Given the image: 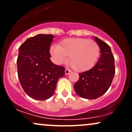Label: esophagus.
<instances>
[{"label":"esophagus","instance_id":"34e87169","mask_svg":"<svg viewBox=\"0 0 132 132\" xmlns=\"http://www.w3.org/2000/svg\"><path fill=\"white\" fill-rule=\"evenodd\" d=\"M70 72H71L70 69H65V75H69V74L70 73Z\"/></svg>","mask_w":132,"mask_h":132}]
</instances>
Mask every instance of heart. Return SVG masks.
<instances>
[{
  "label": "heart",
  "mask_w": 132,
  "mask_h": 132,
  "mask_svg": "<svg viewBox=\"0 0 132 132\" xmlns=\"http://www.w3.org/2000/svg\"><path fill=\"white\" fill-rule=\"evenodd\" d=\"M56 64H61L69 56V63L77 72L88 71L94 66L100 54V47L93 40L66 38L59 45H53L50 50Z\"/></svg>",
  "instance_id": "b5f03b06"
}]
</instances>
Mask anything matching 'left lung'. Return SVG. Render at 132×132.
Wrapping results in <instances>:
<instances>
[{"label": "left lung", "instance_id": "1", "mask_svg": "<svg viewBox=\"0 0 132 132\" xmlns=\"http://www.w3.org/2000/svg\"><path fill=\"white\" fill-rule=\"evenodd\" d=\"M99 45L101 57L89 70L79 73V79L74 85L76 93L82 98L95 99L107 91L116 73L115 60L109 45L94 37Z\"/></svg>", "mask_w": 132, "mask_h": 132}]
</instances>
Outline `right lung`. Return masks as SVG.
Wrapping results in <instances>:
<instances>
[{"label":"right lung","mask_w":132,"mask_h":132,"mask_svg":"<svg viewBox=\"0 0 132 132\" xmlns=\"http://www.w3.org/2000/svg\"><path fill=\"white\" fill-rule=\"evenodd\" d=\"M53 35L39 34L20 45L16 64L18 77L23 89L33 99L43 101L53 95L58 79L65 68L50 60V48Z\"/></svg>","instance_id":"1"}]
</instances>
